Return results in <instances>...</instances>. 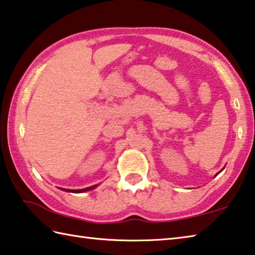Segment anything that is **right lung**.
<instances>
[{
    "label": "right lung",
    "instance_id": "add662e5",
    "mask_svg": "<svg viewBox=\"0 0 255 255\" xmlns=\"http://www.w3.org/2000/svg\"><path fill=\"white\" fill-rule=\"evenodd\" d=\"M97 186V185H95V186H91V187H87V188H83V189H66V188H60L62 189V191L64 192H72V193H82V192H87V191H90V189L95 188Z\"/></svg>",
    "mask_w": 255,
    "mask_h": 255
}]
</instances>
